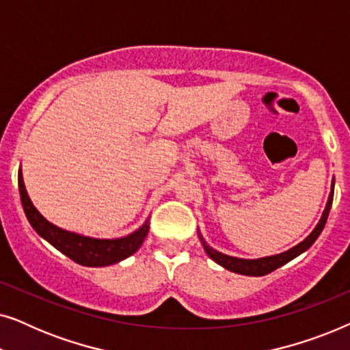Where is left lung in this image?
<instances>
[{
    "label": "left lung",
    "instance_id": "left-lung-1",
    "mask_svg": "<svg viewBox=\"0 0 350 350\" xmlns=\"http://www.w3.org/2000/svg\"><path fill=\"white\" fill-rule=\"evenodd\" d=\"M333 191H334V180L332 181V191H329V196H328L327 205H325L322 218H320V221L317 223V226L314 228V231L310 232L309 236L306 237L303 242H299L298 245H295L293 248H290V250H286L284 253H279V255L256 258V260H245V258L229 256V255H224V253H221V252L215 250V248L210 247L208 243L204 241L202 234L198 231L199 239H200V242H202V247H204L205 253H207V255L212 258V260L217 262V265L223 266L224 269H228V271H231V272H236V274H242V275H253V277L266 275V274H269V272L275 271L277 267L286 265V262L291 261V260H293V258H296L298 255H301V253H304L310 245H312L315 241H317V237L320 236V232L323 231L325 223H327L329 208H332Z\"/></svg>",
    "mask_w": 350,
    "mask_h": 350
}]
</instances>
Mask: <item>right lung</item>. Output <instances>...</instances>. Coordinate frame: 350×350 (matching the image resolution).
Instances as JSON below:
<instances>
[{
	"label": "right lung",
	"mask_w": 350,
	"mask_h": 350,
	"mask_svg": "<svg viewBox=\"0 0 350 350\" xmlns=\"http://www.w3.org/2000/svg\"><path fill=\"white\" fill-rule=\"evenodd\" d=\"M18 193H21L23 212H25L27 219L30 221L31 228L44 241L49 242L51 245H54L57 250L68 256L70 260L78 262V265L89 267L116 265V262L133 255L140 248L148 231H150V223H148L150 218L137 231L129 234V236L118 239H95L55 226V224L47 221L38 212L35 205H33L30 196H28L25 189V183H23L22 169L18 170Z\"/></svg>",
	"instance_id": "right-lung-1"
}]
</instances>
